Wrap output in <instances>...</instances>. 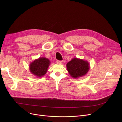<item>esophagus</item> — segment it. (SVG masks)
<instances>
[{"mask_svg":"<svg viewBox=\"0 0 122 122\" xmlns=\"http://www.w3.org/2000/svg\"><path fill=\"white\" fill-rule=\"evenodd\" d=\"M63 62L62 61H59V60H57V63H58V64H62Z\"/></svg>","mask_w":122,"mask_h":122,"instance_id":"esophagus-1","label":"esophagus"}]
</instances>
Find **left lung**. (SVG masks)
Segmentation results:
<instances>
[{"instance_id":"8db88e82","label":"left lung","mask_w":122,"mask_h":122,"mask_svg":"<svg viewBox=\"0 0 122 122\" xmlns=\"http://www.w3.org/2000/svg\"><path fill=\"white\" fill-rule=\"evenodd\" d=\"M66 67L70 75L73 78L78 79L87 73L90 65L86 60L74 58L67 64Z\"/></svg>"}]
</instances>
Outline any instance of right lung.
Instances as JSON below:
<instances>
[{
    "mask_svg": "<svg viewBox=\"0 0 122 122\" xmlns=\"http://www.w3.org/2000/svg\"><path fill=\"white\" fill-rule=\"evenodd\" d=\"M50 64V61L47 58L40 57L30 63L29 65L30 71L36 77H42L47 72Z\"/></svg>",
    "mask_w": 122,
    "mask_h": 122,
    "instance_id": "1",
    "label": "right lung"
}]
</instances>
